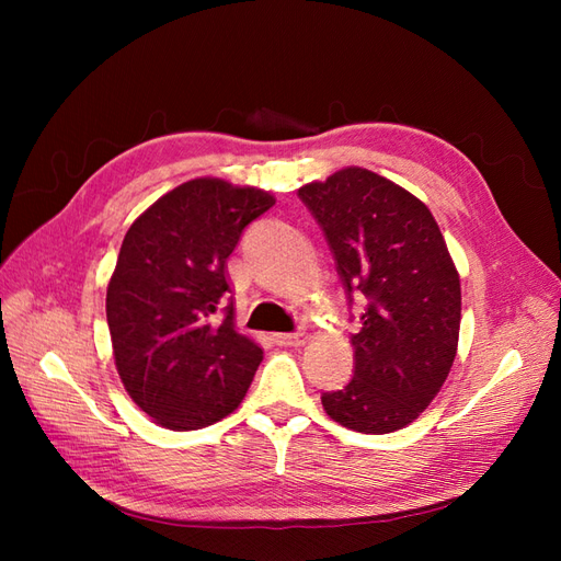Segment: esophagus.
I'll list each match as a JSON object with an SVG mask.
<instances>
[{
    "label": "esophagus",
    "instance_id": "1",
    "mask_svg": "<svg viewBox=\"0 0 561 561\" xmlns=\"http://www.w3.org/2000/svg\"><path fill=\"white\" fill-rule=\"evenodd\" d=\"M274 342L278 346H299L307 342V334L304 332H278V334H274Z\"/></svg>",
    "mask_w": 561,
    "mask_h": 561
}]
</instances>
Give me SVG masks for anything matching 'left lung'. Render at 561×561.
I'll list each match as a JSON object with an SVG mask.
<instances>
[{"label": "left lung", "instance_id": "8db88e82", "mask_svg": "<svg viewBox=\"0 0 561 561\" xmlns=\"http://www.w3.org/2000/svg\"><path fill=\"white\" fill-rule=\"evenodd\" d=\"M330 245L348 307L355 367L322 407L342 426L383 435L412 423L443 388L458 344L461 283L423 203L365 168H344L297 192Z\"/></svg>", "mask_w": 561, "mask_h": 561}]
</instances>
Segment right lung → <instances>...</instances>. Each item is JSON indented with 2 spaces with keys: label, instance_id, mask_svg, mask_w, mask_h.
Wrapping results in <instances>:
<instances>
[{
  "label": "right lung",
  "instance_id": "1",
  "mask_svg": "<svg viewBox=\"0 0 561 561\" xmlns=\"http://www.w3.org/2000/svg\"><path fill=\"white\" fill-rule=\"evenodd\" d=\"M276 198L198 178L145 210L118 250L107 325L118 377L161 426L196 431L245 398L262 348L233 330L225 264Z\"/></svg>",
  "mask_w": 561,
  "mask_h": 561
}]
</instances>
